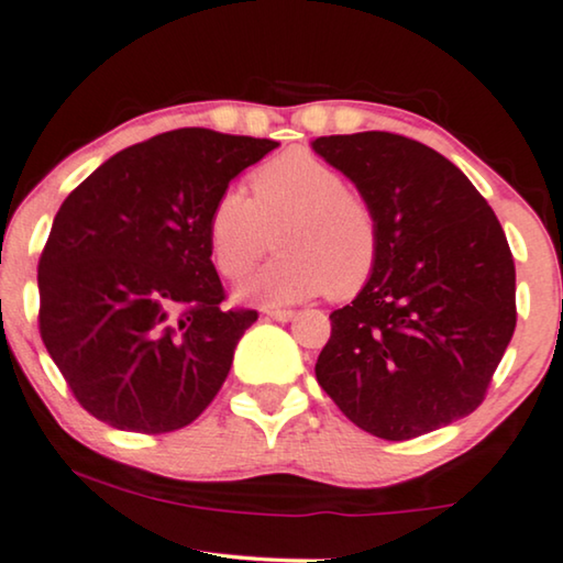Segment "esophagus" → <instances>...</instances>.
I'll return each mask as SVG.
<instances>
[{"label":"esophagus","mask_w":563,"mask_h":563,"mask_svg":"<svg viewBox=\"0 0 563 563\" xmlns=\"http://www.w3.org/2000/svg\"><path fill=\"white\" fill-rule=\"evenodd\" d=\"M265 316L273 321H290L296 311H290V308H265Z\"/></svg>","instance_id":"1"}]
</instances>
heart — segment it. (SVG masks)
Here are the masks:
<instances>
[{
  "label": "heart",
  "instance_id": "obj_1",
  "mask_svg": "<svg viewBox=\"0 0 563 563\" xmlns=\"http://www.w3.org/2000/svg\"><path fill=\"white\" fill-rule=\"evenodd\" d=\"M209 250L227 280L247 278L278 242V257L242 285L257 303H292L360 292L379 260V219L334 165L308 150H285L252 170L250 196L227 188L211 203Z\"/></svg>",
  "mask_w": 563,
  "mask_h": 563
}]
</instances>
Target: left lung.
I'll use <instances>...</instances> for the list:
<instances>
[{"instance_id": "obj_1", "label": "left lung", "mask_w": 563, "mask_h": 563, "mask_svg": "<svg viewBox=\"0 0 563 563\" xmlns=\"http://www.w3.org/2000/svg\"><path fill=\"white\" fill-rule=\"evenodd\" d=\"M375 206L379 260L336 308L316 379L362 431L408 441L485 400L516 331V263L454 163L393 132L311 142Z\"/></svg>"}]
</instances>
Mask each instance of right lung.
Wrapping results in <instances>:
<instances>
[{
    "mask_svg": "<svg viewBox=\"0 0 563 563\" xmlns=\"http://www.w3.org/2000/svg\"><path fill=\"white\" fill-rule=\"evenodd\" d=\"M275 147L203 126L163 132L63 201L37 265L41 336L93 418L168 433L224 385L257 311L221 308L206 221L229 180Z\"/></svg>",
    "mask_w": 563,
    "mask_h": 563,
    "instance_id": "obj_1",
    "label": "right lung"
}]
</instances>
